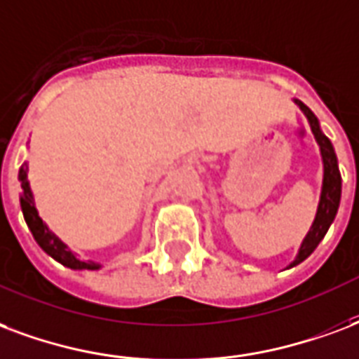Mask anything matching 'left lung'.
<instances>
[{
	"mask_svg": "<svg viewBox=\"0 0 359 359\" xmlns=\"http://www.w3.org/2000/svg\"><path fill=\"white\" fill-rule=\"evenodd\" d=\"M297 106L301 108L304 116H306L308 123H310V129L314 133L316 140L320 144L321 159H323V184H321V196L320 203H318V211H316V219L312 222V226L308 230L306 238L302 240L301 249L294 257V261L289 264V268L301 264L304 259H308L310 255L314 253V249L320 245V241L325 238L329 226L333 224V220L337 217V211H339V203H341V171H339V163H337L335 150H333V144L331 140L321 133L320 123H318V118L314 116V112L308 108L304 102L297 100L294 98Z\"/></svg>",
	"mask_w": 359,
	"mask_h": 359,
	"instance_id": "8db88e82",
	"label": "left lung"
}]
</instances>
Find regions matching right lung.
Masks as SVG:
<instances>
[{
	"mask_svg": "<svg viewBox=\"0 0 359 359\" xmlns=\"http://www.w3.org/2000/svg\"><path fill=\"white\" fill-rule=\"evenodd\" d=\"M18 180H20V188H22L20 190V207H22L24 220L30 228L34 240L38 241V245L43 249L45 253L51 255L55 261L72 268V270H98L100 268L98 262L79 261L78 257L66 247V243L58 240L57 236L47 228L43 220L39 219L38 209H36V203H34V194H32L30 184H28V165L26 163L18 171Z\"/></svg>",
	"mask_w": 359,
	"mask_h": 359,
	"instance_id": "obj_1",
	"label": "right lung"
}]
</instances>
